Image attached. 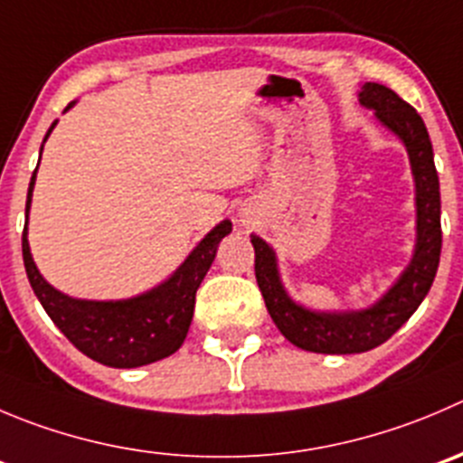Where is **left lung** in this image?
<instances>
[{
	"label": "left lung",
	"mask_w": 463,
	"mask_h": 463,
	"mask_svg": "<svg viewBox=\"0 0 463 463\" xmlns=\"http://www.w3.org/2000/svg\"><path fill=\"white\" fill-rule=\"evenodd\" d=\"M359 102L375 109L384 127L402 138L416 179L418 243L411 263L398 284L375 307L350 314H316L290 302L277 275L275 254L259 236H252L254 275L266 300L268 314L293 345L323 354H354L389 341L409 318L432 286L441 257V193L434 168V152L425 122L398 92L382 83H364Z\"/></svg>",
	"instance_id": "8db88e82"
}]
</instances>
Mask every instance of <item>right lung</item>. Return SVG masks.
I'll return each instance as SVG.
<instances>
[{"label":"right lung","mask_w":463,"mask_h":463,"mask_svg":"<svg viewBox=\"0 0 463 463\" xmlns=\"http://www.w3.org/2000/svg\"><path fill=\"white\" fill-rule=\"evenodd\" d=\"M54 125L50 127V131L54 129ZM33 182H36V173L31 177L29 193H26V218H29ZM229 232H232V222L224 220L200 241L191 257L165 284L138 298L120 302L72 300L68 295L52 288L31 259L26 227L22 232V259H24L31 288L41 300L43 309L79 352L104 366L136 368L165 359L182 347L191 327L197 288L213 263L218 243Z\"/></svg>","instance_id":"1"}]
</instances>
